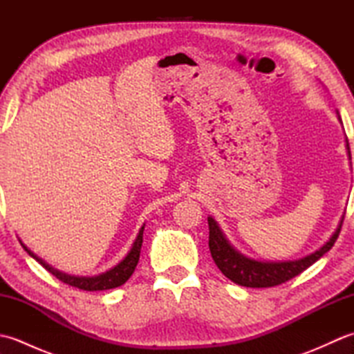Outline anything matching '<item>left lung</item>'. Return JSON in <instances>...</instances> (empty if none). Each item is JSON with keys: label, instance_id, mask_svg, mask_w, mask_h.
Returning a JSON list of instances; mask_svg holds the SVG:
<instances>
[{"label": "left lung", "instance_id": "obj_1", "mask_svg": "<svg viewBox=\"0 0 354 354\" xmlns=\"http://www.w3.org/2000/svg\"><path fill=\"white\" fill-rule=\"evenodd\" d=\"M342 222L344 217L339 227L335 231V234L330 237V240L324 246L319 248V250L315 251L313 254L307 255V257L295 261L261 263L245 257V255L237 252L234 248L230 245V242L225 239L219 225L216 223L213 217H208V246L216 266L222 270V274L230 278L231 281H234L239 286H245V288H274V286L289 281L290 278L299 275L303 270L312 266L315 261L319 260L326 252L332 250V246L335 245L336 239L341 232Z\"/></svg>", "mask_w": 354, "mask_h": 354}]
</instances>
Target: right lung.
Masks as SVG:
<instances>
[{"label": "right lung", "instance_id": "add662e5", "mask_svg": "<svg viewBox=\"0 0 354 354\" xmlns=\"http://www.w3.org/2000/svg\"><path fill=\"white\" fill-rule=\"evenodd\" d=\"M142 231H145V227H141L140 232L137 239H135V242L131 248L129 254L126 255V257L118 263L115 268H112L108 272H104L102 275H97V277H71V275H66L59 272L55 268H51L50 265H47L44 260H41L39 257H36V255L27 250V246L21 242L22 248L32 255V257L39 261L41 265L48 270L50 274L55 275L57 280H61L62 283L73 286V288H77L82 290H89V292H94V290H108V289H115L118 286L124 284L127 280H129L131 275L133 274L135 268L138 265V260H140V252H141V245H142Z\"/></svg>", "mask_w": 354, "mask_h": 354}]
</instances>
